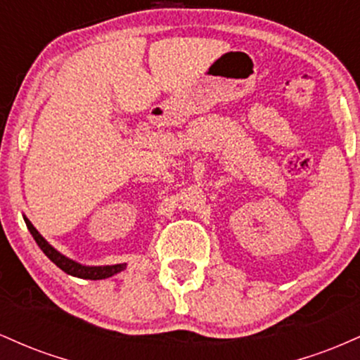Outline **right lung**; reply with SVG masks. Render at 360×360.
I'll list each match as a JSON object with an SVG mask.
<instances>
[{"mask_svg": "<svg viewBox=\"0 0 360 360\" xmlns=\"http://www.w3.org/2000/svg\"><path fill=\"white\" fill-rule=\"evenodd\" d=\"M25 223H27L28 230H30L32 237L35 238L37 245L42 249V252L45 255H47L49 259L52 260L53 264H56L57 267H60L62 271L68 272V274L71 276H76V278H81V279H106V278H111V276L118 274V272H122L125 269V264H117V266H82V264L76 262V260L65 257V255H62L60 252H57L53 247L49 243L45 238L37 232V229L34 225H32V221L28 220V218H23Z\"/></svg>", "mask_w": 360, "mask_h": 360, "instance_id": "obj_1", "label": "right lung"}]
</instances>
